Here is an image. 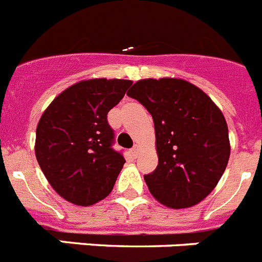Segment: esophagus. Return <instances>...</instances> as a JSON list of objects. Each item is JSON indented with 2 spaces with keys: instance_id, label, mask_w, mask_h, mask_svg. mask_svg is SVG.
<instances>
[{
  "instance_id": "34e87169",
  "label": "esophagus",
  "mask_w": 262,
  "mask_h": 262,
  "mask_svg": "<svg viewBox=\"0 0 262 262\" xmlns=\"http://www.w3.org/2000/svg\"><path fill=\"white\" fill-rule=\"evenodd\" d=\"M138 153H140V145H135L132 149V155H133V157H137Z\"/></svg>"
}]
</instances>
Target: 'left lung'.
<instances>
[{
    "mask_svg": "<svg viewBox=\"0 0 262 262\" xmlns=\"http://www.w3.org/2000/svg\"><path fill=\"white\" fill-rule=\"evenodd\" d=\"M127 96L141 102L155 122L158 165L144 180L162 205L182 209L209 195L230 156L223 112L200 88L181 78H145Z\"/></svg>",
    "mask_w": 262,
    "mask_h": 262,
    "instance_id": "8db88e82",
    "label": "left lung"
}]
</instances>
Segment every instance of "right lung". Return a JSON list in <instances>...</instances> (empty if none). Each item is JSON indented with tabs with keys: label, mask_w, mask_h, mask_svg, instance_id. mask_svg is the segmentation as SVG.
Listing matches in <instances>:
<instances>
[{
	"label": "right lung",
	"mask_w": 262,
	"mask_h": 262,
	"mask_svg": "<svg viewBox=\"0 0 262 262\" xmlns=\"http://www.w3.org/2000/svg\"><path fill=\"white\" fill-rule=\"evenodd\" d=\"M130 80L92 78L74 83L45 109L36 130V158L52 188L74 205L104 200L125 164L112 149L107 112L122 100Z\"/></svg>",
	"instance_id": "obj_1"
}]
</instances>
